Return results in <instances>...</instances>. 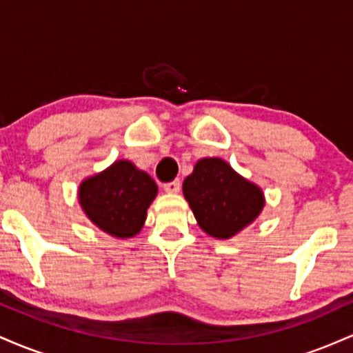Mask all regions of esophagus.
Returning a JSON list of instances; mask_svg holds the SVG:
<instances>
[{
  "label": "esophagus",
  "instance_id": "34e87169",
  "mask_svg": "<svg viewBox=\"0 0 353 353\" xmlns=\"http://www.w3.org/2000/svg\"><path fill=\"white\" fill-rule=\"evenodd\" d=\"M164 190H165V192H169V194L179 192V190H181V181L179 179H174L171 182H165Z\"/></svg>",
  "mask_w": 353,
  "mask_h": 353
}]
</instances>
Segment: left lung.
Wrapping results in <instances>:
<instances>
[{"instance_id":"1","label":"left lung","mask_w":353,"mask_h":353,"mask_svg":"<svg viewBox=\"0 0 353 353\" xmlns=\"http://www.w3.org/2000/svg\"><path fill=\"white\" fill-rule=\"evenodd\" d=\"M182 190L201 229L217 239L236 236L264 208L262 190L217 157L201 159Z\"/></svg>"}]
</instances>
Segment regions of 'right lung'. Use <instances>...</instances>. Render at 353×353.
Masks as SVG:
<instances>
[{
	"label": "right lung",
	"instance_id": "right-lung-1",
	"mask_svg": "<svg viewBox=\"0 0 353 353\" xmlns=\"http://www.w3.org/2000/svg\"><path fill=\"white\" fill-rule=\"evenodd\" d=\"M157 194L156 182L129 161H117L79 188L86 216L114 237H132L145 221V210Z\"/></svg>",
	"mask_w": 353,
	"mask_h": 353
}]
</instances>
